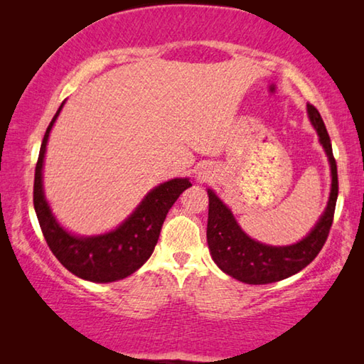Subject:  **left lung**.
I'll list each match as a JSON object with an SVG mask.
<instances>
[{
	"mask_svg": "<svg viewBox=\"0 0 364 364\" xmlns=\"http://www.w3.org/2000/svg\"><path fill=\"white\" fill-rule=\"evenodd\" d=\"M306 109L331 162L332 188L328 208L311 232L300 242L287 245V247H271V245L250 239L237 226L232 213L228 210L223 202L215 193L208 191V249L215 263L234 279L247 282V284H269V282L286 279L315 260L324 242L328 241L338 194L337 164L332 154L331 138L318 109L310 102L306 104Z\"/></svg>",
	"mask_w": 364,
	"mask_h": 364,
	"instance_id": "obj_1",
	"label": "left lung"
}]
</instances>
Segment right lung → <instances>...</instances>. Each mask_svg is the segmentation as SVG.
Returning a JSON list of instances; mask_svg holds the SVG:
<instances>
[{
	"instance_id": "add662e5",
	"label": "right lung",
	"mask_w": 364,
	"mask_h": 364,
	"mask_svg": "<svg viewBox=\"0 0 364 364\" xmlns=\"http://www.w3.org/2000/svg\"><path fill=\"white\" fill-rule=\"evenodd\" d=\"M60 107L46 128L35 167L33 205L43 236L58 260L78 278L93 282L123 279L143 267L151 257L170 207L175 204L183 191L191 186V183L188 178H176L160 184L146 196L132 217L112 232L95 237L72 236L54 220L43 196L41 184L48 136Z\"/></svg>"
}]
</instances>
